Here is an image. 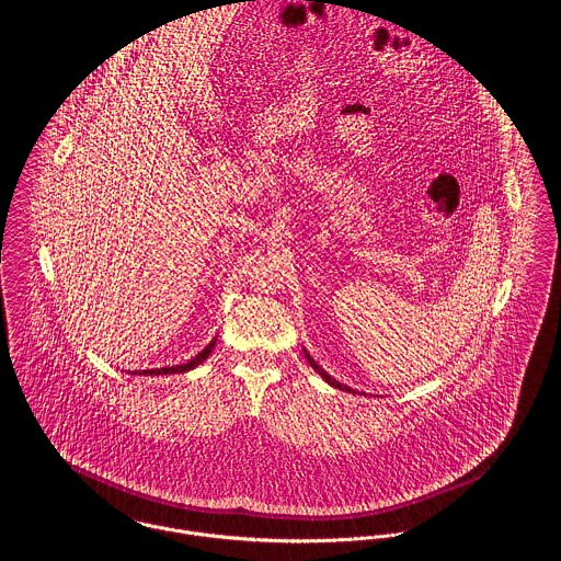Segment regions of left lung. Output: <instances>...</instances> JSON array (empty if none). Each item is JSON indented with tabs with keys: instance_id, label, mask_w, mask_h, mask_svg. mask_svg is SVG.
<instances>
[{
	"instance_id": "8db88e82",
	"label": "left lung",
	"mask_w": 561,
	"mask_h": 561,
	"mask_svg": "<svg viewBox=\"0 0 561 561\" xmlns=\"http://www.w3.org/2000/svg\"><path fill=\"white\" fill-rule=\"evenodd\" d=\"M305 356H307V363H309V365H311V367H313V369H316V371H318V374H320V376H322V378H324V380H327L331 387L340 388V390H347V392H354L352 388L344 387L342 382L333 380V378H331V376H329V374H327V371H324V369H322V367H320V365H318V363H316V360H313V358H311L307 352H305Z\"/></svg>"
}]
</instances>
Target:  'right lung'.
I'll return each instance as SVG.
<instances>
[{"mask_svg": "<svg viewBox=\"0 0 561 561\" xmlns=\"http://www.w3.org/2000/svg\"><path fill=\"white\" fill-rule=\"evenodd\" d=\"M217 340V337H216ZM216 340L211 342V344L207 345L203 352H198L192 360H187L185 365H174V367H162V369H147V371H142L145 376H164V374H183V371H190V369H194L196 365H201L203 360H207V356L211 354V350H214V345H216Z\"/></svg>", "mask_w": 561, "mask_h": 561, "instance_id": "obj_1", "label": "right lung"}]
</instances>
